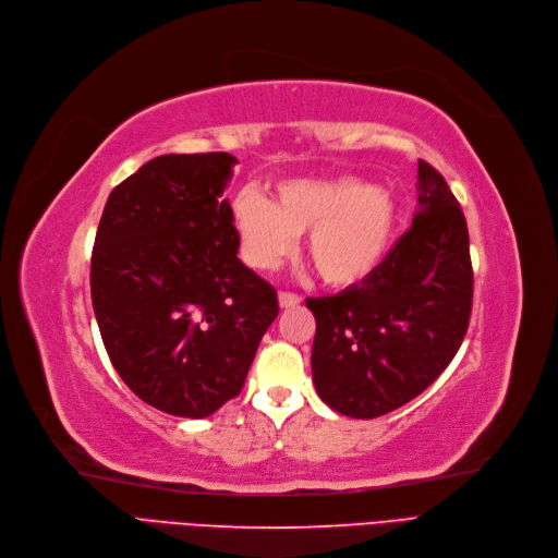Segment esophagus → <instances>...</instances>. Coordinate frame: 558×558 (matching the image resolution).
Segmentation results:
<instances>
[{
  "label": "esophagus",
  "instance_id": "obj_1",
  "mask_svg": "<svg viewBox=\"0 0 558 558\" xmlns=\"http://www.w3.org/2000/svg\"><path fill=\"white\" fill-rule=\"evenodd\" d=\"M302 302V298L298 293H279V306L281 308H293Z\"/></svg>",
  "mask_w": 558,
  "mask_h": 558
}]
</instances>
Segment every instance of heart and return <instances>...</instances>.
I'll return each mask as SVG.
<instances>
[{
    "instance_id": "obj_1",
    "label": "heart",
    "mask_w": 558,
    "mask_h": 558,
    "mask_svg": "<svg viewBox=\"0 0 558 558\" xmlns=\"http://www.w3.org/2000/svg\"><path fill=\"white\" fill-rule=\"evenodd\" d=\"M233 225L245 260L270 270L295 250L308 231L306 258L325 283L354 286L386 258L397 229L395 197L361 177L288 179L275 199L241 191L233 199Z\"/></svg>"
}]
</instances>
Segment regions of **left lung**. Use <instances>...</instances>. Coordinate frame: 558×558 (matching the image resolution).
Instances as JSON below:
<instances>
[{
  "mask_svg": "<svg viewBox=\"0 0 558 558\" xmlns=\"http://www.w3.org/2000/svg\"><path fill=\"white\" fill-rule=\"evenodd\" d=\"M417 214L379 268L308 298L313 384L333 411L369 420L404 407L459 352L472 311L470 238L442 174L417 161Z\"/></svg>",
  "mask_w": 558,
  "mask_h": 558,
  "instance_id": "1",
  "label": "left lung"
}]
</instances>
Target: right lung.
Listing matches in <instances>:
<instances>
[{
    "mask_svg": "<svg viewBox=\"0 0 558 558\" xmlns=\"http://www.w3.org/2000/svg\"><path fill=\"white\" fill-rule=\"evenodd\" d=\"M235 156L166 154L116 185L97 227L90 293L104 348L141 400L208 417L241 392L279 313L238 258L222 197Z\"/></svg>",
    "mask_w": 558,
    "mask_h": 558,
    "instance_id": "obj_1",
    "label": "right lung"
}]
</instances>
